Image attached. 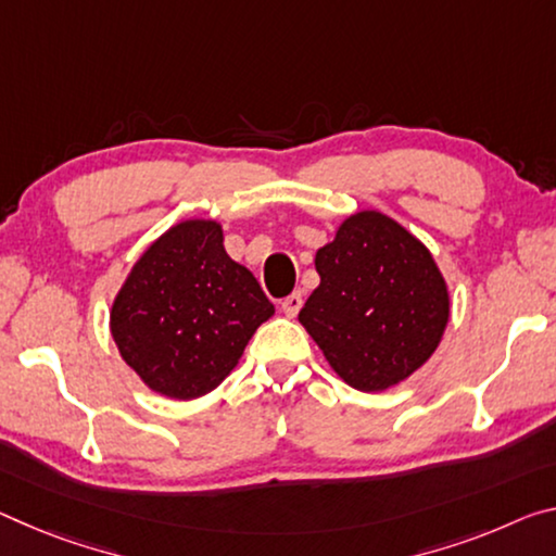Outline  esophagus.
I'll return each mask as SVG.
<instances>
[{"label":"esophagus","instance_id":"obj_1","mask_svg":"<svg viewBox=\"0 0 556 556\" xmlns=\"http://www.w3.org/2000/svg\"><path fill=\"white\" fill-rule=\"evenodd\" d=\"M302 304H304L302 292H294V294H289L285 302H281V312H285L287 316H296L299 309H302Z\"/></svg>","mask_w":556,"mask_h":556}]
</instances>
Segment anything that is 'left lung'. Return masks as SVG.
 I'll use <instances>...</instances> for the list:
<instances>
[{"label": "left lung", "mask_w": 556, "mask_h": 556, "mask_svg": "<svg viewBox=\"0 0 556 556\" xmlns=\"http://www.w3.org/2000/svg\"><path fill=\"white\" fill-rule=\"evenodd\" d=\"M321 285L299 321L343 381L374 393L420 368L443 337L451 299L433 257L374 210L351 215L316 252Z\"/></svg>", "instance_id": "left-lung-1"}]
</instances>
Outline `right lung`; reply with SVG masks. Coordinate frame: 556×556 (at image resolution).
Returning a JSON list of instances; mask_svg holds the SVG:
<instances>
[{"label":"right lung","mask_w":556,"mask_h":556,"mask_svg":"<svg viewBox=\"0 0 556 556\" xmlns=\"http://www.w3.org/2000/svg\"><path fill=\"white\" fill-rule=\"evenodd\" d=\"M271 314L252 271L227 257L223 227L188 219L136 262L113 302L111 333L155 393L190 401L232 371Z\"/></svg>","instance_id":"right-lung-1"}]
</instances>
